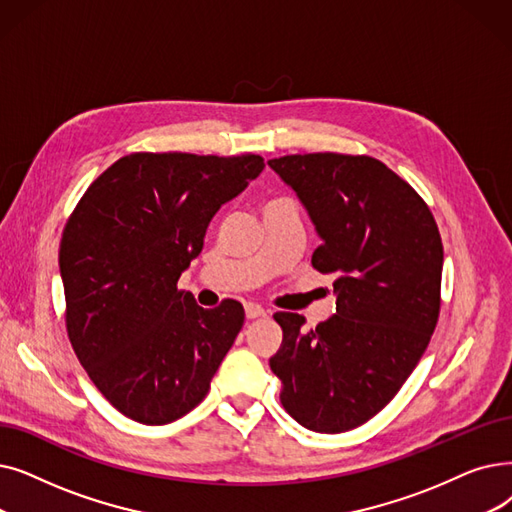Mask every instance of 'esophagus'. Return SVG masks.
<instances>
[{"label":"esophagus","mask_w":512,"mask_h":512,"mask_svg":"<svg viewBox=\"0 0 512 512\" xmlns=\"http://www.w3.org/2000/svg\"><path fill=\"white\" fill-rule=\"evenodd\" d=\"M244 314H247L249 320H257V318L268 316V311H265V309H263L261 305H257V303H247V305H244Z\"/></svg>","instance_id":"34e87169"}]
</instances>
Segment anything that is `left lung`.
Here are the masks:
<instances>
[{
	"label": "left lung",
	"instance_id": "obj_1",
	"mask_svg": "<svg viewBox=\"0 0 512 512\" xmlns=\"http://www.w3.org/2000/svg\"><path fill=\"white\" fill-rule=\"evenodd\" d=\"M268 165L293 188L322 240L311 265L337 274V314L314 330L299 314H274L282 345L270 368L299 425L343 433L391 402L431 341L441 236L412 186L372 157L316 152Z\"/></svg>",
	"mask_w": 512,
	"mask_h": 512
}]
</instances>
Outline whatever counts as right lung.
Wrapping results in <instances>:
<instances>
[{"label":"right lung","instance_id":"obj_1","mask_svg":"<svg viewBox=\"0 0 512 512\" xmlns=\"http://www.w3.org/2000/svg\"><path fill=\"white\" fill-rule=\"evenodd\" d=\"M263 167L259 154H127L66 221V330L94 385L127 418L167 425L205 399L244 309L234 299L205 309L177 280L203 251L213 215Z\"/></svg>","mask_w":512,"mask_h":512}]
</instances>
